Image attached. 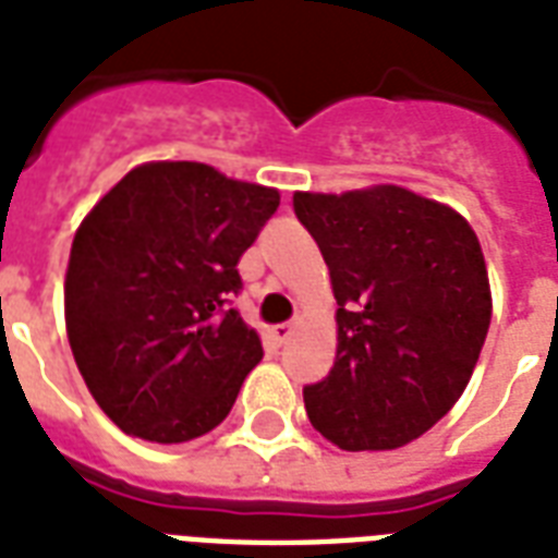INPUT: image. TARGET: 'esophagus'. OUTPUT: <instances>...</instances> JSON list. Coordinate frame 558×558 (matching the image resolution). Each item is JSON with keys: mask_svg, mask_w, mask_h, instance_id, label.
I'll return each mask as SVG.
<instances>
[{"mask_svg": "<svg viewBox=\"0 0 558 558\" xmlns=\"http://www.w3.org/2000/svg\"><path fill=\"white\" fill-rule=\"evenodd\" d=\"M271 333H275V339H278V342H287L289 333H292V325H289V322L287 325H278L275 330H271Z\"/></svg>", "mask_w": 558, "mask_h": 558, "instance_id": "esophagus-1", "label": "esophagus"}]
</instances>
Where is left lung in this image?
Returning a JSON list of instances; mask_svg holds the SVG:
<instances>
[{
	"mask_svg": "<svg viewBox=\"0 0 558 558\" xmlns=\"http://www.w3.org/2000/svg\"><path fill=\"white\" fill-rule=\"evenodd\" d=\"M336 295V363L304 386L307 415L342 450L418 439L465 392L492 322L477 233L403 186L295 193Z\"/></svg>",
	"mask_w": 558,
	"mask_h": 558,
	"instance_id": "8db88e82",
	"label": "left lung"
}]
</instances>
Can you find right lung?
Returning <instances> with one entry per match:
<instances>
[{
  "mask_svg": "<svg viewBox=\"0 0 558 558\" xmlns=\"http://www.w3.org/2000/svg\"><path fill=\"white\" fill-rule=\"evenodd\" d=\"M278 204V190L163 160L131 169L81 222L63 287L66 333L119 430L175 445L231 412L263 356L233 307L236 263Z\"/></svg>",
  "mask_w": 558,
  "mask_h": 558,
  "instance_id": "obj_1",
  "label": "right lung"
}]
</instances>
